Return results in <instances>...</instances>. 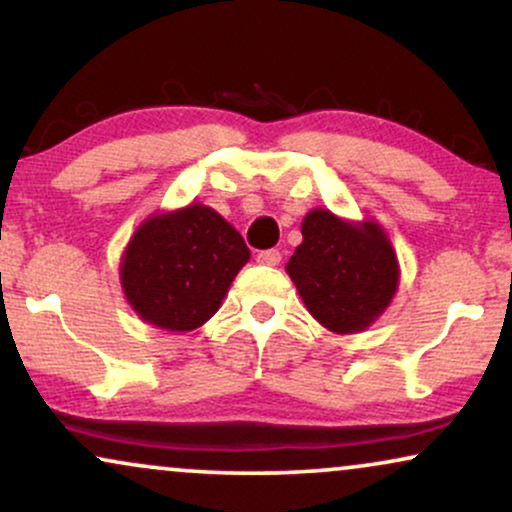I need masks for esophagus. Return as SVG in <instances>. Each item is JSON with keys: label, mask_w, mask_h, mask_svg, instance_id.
I'll return each instance as SVG.
<instances>
[{"label": "esophagus", "mask_w": 512, "mask_h": 512, "mask_svg": "<svg viewBox=\"0 0 512 512\" xmlns=\"http://www.w3.org/2000/svg\"><path fill=\"white\" fill-rule=\"evenodd\" d=\"M256 261L261 263V265H268V268H275V265L282 261V254L277 249H265V251H261V254L256 256Z\"/></svg>", "instance_id": "obj_1"}]
</instances>
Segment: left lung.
Listing matches in <instances>:
<instances>
[{
    "label": "left lung",
    "mask_w": 512,
    "mask_h": 512,
    "mask_svg": "<svg viewBox=\"0 0 512 512\" xmlns=\"http://www.w3.org/2000/svg\"><path fill=\"white\" fill-rule=\"evenodd\" d=\"M301 232L287 272L308 313L334 334L364 331L383 315L400 282L388 235L374 221L350 223L329 209L310 211Z\"/></svg>",
    "instance_id": "obj_1"
}]
</instances>
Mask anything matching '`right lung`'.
Returning <instances> with one entry per match:
<instances>
[{
    "label": "right lung",
    "instance_id": "right-lung-1",
    "mask_svg": "<svg viewBox=\"0 0 512 512\" xmlns=\"http://www.w3.org/2000/svg\"><path fill=\"white\" fill-rule=\"evenodd\" d=\"M242 235L204 204L155 214L126 244L119 280L138 317L167 331L202 327L249 261Z\"/></svg>",
    "mask_w": 512,
    "mask_h": 512
}]
</instances>
